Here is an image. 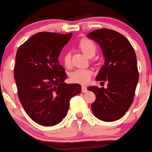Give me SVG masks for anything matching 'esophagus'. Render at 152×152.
Masks as SVG:
<instances>
[{
    "label": "esophagus",
    "mask_w": 152,
    "mask_h": 152,
    "mask_svg": "<svg viewBox=\"0 0 152 152\" xmlns=\"http://www.w3.org/2000/svg\"><path fill=\"white\" fill-rule=\"evenodd\" d=\"M87 87L85 86H82V92L83 93H86V92H87Z\"/></svg>",
    "instance_id": "esophagus-1"
}]
</instances>
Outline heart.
<instances>
[{"mask_svg": "<svg viewBox=\"0 0 152 152\" xmlns=\"http://www.w3.org/2000/svg\"><path fill=\"white\" fill-rule=\"evenodd\" d=\"M79 49L83 51L88 57H92L94 55L97 51V46L91 39L87 38H83L78 43ZM62 61L66 67L69 68L71 66V55L69 52H66L62 55ZM93 74V71L91 69L79 68L75 69L69 75L70 80L73 83L79 84H87L90 81L91 77Z\"/></svg>", "mask_w": 152, "mask_h": 152, "instance_id": "heart-1", "label": "heart"}]
</instances>
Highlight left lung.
Masks as SVG:
<instances>
[{
  "label": "left lung",
  "instance_id": "obj_1",
  "mask_svg": "<svg viewBox=\"0 0 152 152\" xmlns=\"http://www.w3.org/2000/svg\"><path fill=\"white\" fill-rule=\"evenodd\" d=\"M87 37L100 45L105 57L96 79L108 83L107 88H88L96 96L91 110L101 121H116L125 115L134 101L139 81L135 51L128 39L114 30L100 28Z\"/></svg>",
  "mask_w": 152,
  "mask_h": 152
}]
</instances>
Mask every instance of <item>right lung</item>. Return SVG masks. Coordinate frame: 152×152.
I'll list each match as a JSON object with an SVG mask.
<instances>
[{"mask_svg": "<svg viewBox=\"0 0 152 152\" xmlns=\"http://www.w3.org/2000/svg\"><path fill=\"white\" fill-rule=\"evenodd\" d=\"M72 37L39 32L18 47L14 77L18 97L34 121L42 126L58 124L66 116L69 100L81 93L79 84H66L64 68L58 58Z\"/></svg>", "mask_w": 152, "mask_h": 152, "instance_id": "1", "label": "right lung"}]
</instances>
